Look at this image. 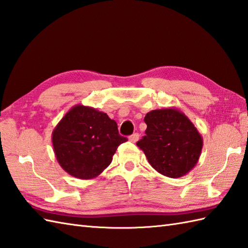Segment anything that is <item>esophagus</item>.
<instances>
[{
    "label": "esophagus",
    "mask_w": 248,
    "mask_h": 248,
    "mask_svg": "<svg viewBox=\"0 0 248 248\" xmlns=\"http://www.w3.org/2000/svg\"><path fill=\"white\" fill-rule=\"evenodd\" d=\"M139 138H140V135H139V133H134V134H132L129 138V140L130 141H132V143H136V141L139 140Z\"/></svg>",
    "instance_id": "34e87169"
}]
</instances>
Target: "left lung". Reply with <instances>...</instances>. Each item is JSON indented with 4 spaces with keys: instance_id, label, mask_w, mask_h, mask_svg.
<instances>
[{
    "instance_id": "left-lung-1",
    "label": "left lung",
    "mask_w": 248,
    "mask_h": 248,
    "mask_svg": "<svg viewBox=\"0 0 248 248\" xmlns=\"http://www.w3.org/2000/svg\"><path fill=\"white\" fill-rule=\"evenodd\" d=\"M146 135L136 145L163 176L180 178L197 164L203 140L194 124L175 108L154 109L145 116Z\"/></svg>"
}]
</instances>
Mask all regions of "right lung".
Wrapping results in <instances>:
<instances>
[{
  "label": "right lung",
  "mask_w": 248,
  "mask_h": 248,
  "mask_svg": "<svg viewBox=\"0 0 248 248\" xmlns=\"http://www.w3.org/2000/svg\"><path fill=\"white\" fill-rule=\"evenodd\" d=\"M127 140L107 113L82 104L68 110L52 132L57 162L66 172L83 180L98 177Z\"/></svg>",
  "instance_id": "obj_1"
}]
</instances>
